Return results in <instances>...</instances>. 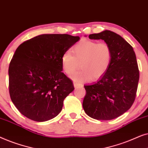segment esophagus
Returning a JSON list of instances; mask_svg holds the SVG:
<instances>
[{
  "mask_svg": "<svg viewBox=\"0 0 148 148\" xmlns=\"http://www.w3.org/2000/svg\"><path fill=\"white\" fill-rule=\"evenodd\" d=\"M73 85H74V87L75 88H77V87L79 86V84H77V83H75V82H74L73 83Z\"/></svg>",
  "mask_w": 148,
  "mask_h": 148,
  "instance_id": "obj_1",
  "label": "esophagus"
}]
</instances>
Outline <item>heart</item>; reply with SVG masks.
<instances>
[{
	"label": "heart",
	"mask_w": 148,
	"mask_h": 148,
	"mask_svg": "<svg viewBox=\"0 0 148 148\" xmlns=\"http://www.w3.org/2000/svg\"><path fill=\"white\" fill-rule=\"evenodd\" d=\"M112 60V50L108 44L82 40L72 48V54L66 52L61 58L63 71L70 75L78 67L80 70L70 76L76 82L96 80L105 74Z\"/></svg>",
	"instance_id": "b5f03b06"
}]
</instances>
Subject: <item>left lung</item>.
Wrapping results in <instances>:
<instances>
[{"label": "left lung", "mask_w": 148, "mask_h": 148, "mask_svg": "<svg viewBox=\"0 0 148 148\" xmlns=\"http://www.w3.org/2000/svg\"><path fill=\"white\" fill-rule=\"evenodd\" d=\"M110 46L112 60L108 70L94 84L86 85L83 108L91 118L108 121L117 118L134 102L139 72L133 48L124 38L110 30L89 36Z\"/></svg>", "instance_id": "1"}]
</instances>
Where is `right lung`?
Instances as JSON below:
<instances>
[{"instance_id": "1", "label": "right lung", "mask_w": 148, "mask_h": 148, "mask_svg": "<svg viewBox=\"0 0 148 148\" xmlns=\"http://www.w3.org/2000/svg\"><path fill=\"white\" fill-rule=\"evenodd\" d=\"M79 39L68 34H42L17 48L9 67V94L22 114L44 122L60 112L64 98L74 90L62 72L61 58Z\"/></svg>"}]
</instances>
